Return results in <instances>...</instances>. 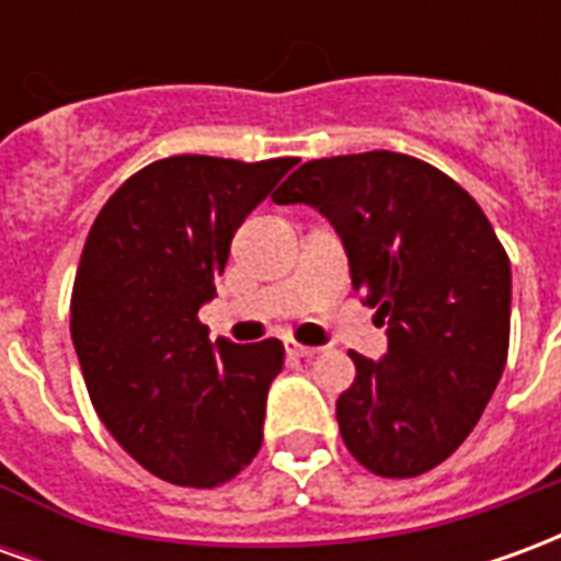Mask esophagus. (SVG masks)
<instances>
[{
    "mask_svg": "<svg viewBox=\"0 0 561 561\" xmlns=\"http://www.w3.org/2000/svg\"><path fill=\"white\" fill-rule=\"evenodd\" d=\"M285 352L291 354V357H316L318 348H309V345H300V342L285 340Z\"/></svg>",
    "mask_w": 561,
    "mask_h": 561,
    "instance_id": "34e87169",
    "label": "esophagus"
}]
</instances>
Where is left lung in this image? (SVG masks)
<instances>
[{
  "label": "left lung",
  "mask_w": 561,
  "mask_h": 561,
  "mask_svg": "<svg viewBox=\"0 0 561 561\" xmlns=\"http://www.w3.org/2000/svg\"><path fill=\"white\" fill-rule=\"evenodd\" d=\"M276 204H309L336 228L354 291L388 324V354H352L336 400L352 457L417 478L457 450L493 397L511 336V261L478 201L447 173L373 149L300 164Z\"/></svg>",
  "instance_id": "8db88e82"
}]
</instances>
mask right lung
I'll use <instances>...</instances> for the list:
<instances>
[{
  "instance_id": "obj_1",
  "label": "right lung",
  "mask_w": 561,
  "mask_h": 561,
  "mask_svg": "<svg viewBox=\"0 0 561 561\" xmlns=\"http://www.w3.org/2000/svg\"><path fill=\"white\" fill-rule=\"evenodd\" d=\"M294 159L171 156L116 188L95 216L71 291V340L102 423L128 457L176 486L231 481L264 442L279 340L209 342L233 231Z\"/></svg>"
}]
</instances>
